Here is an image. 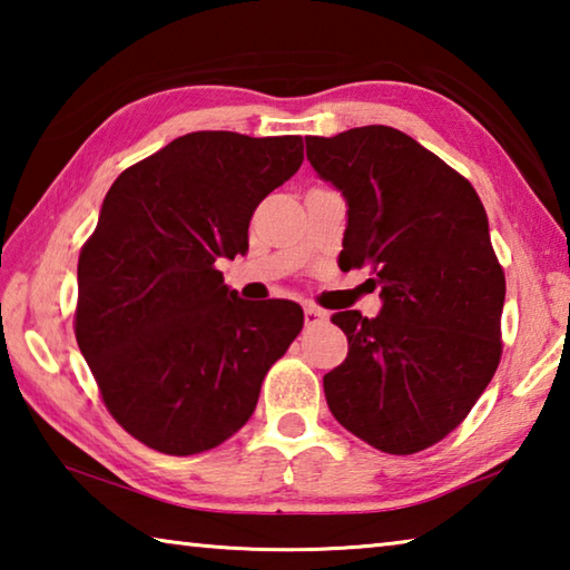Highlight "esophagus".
<instances>
[{"label":"esophagus","mask_w":570,"mask_h":570,"mask_svg":"<svg viewBox=\"0 0 570 570\" xmlns=\"http://www.w3.org/2000/svg\"><path fill=\"white\" fill-rule=\"evenodd\" d=\"M304 322H306V326H320L322 322H326V312H322V308H316V306H306Z\"/></svg>","instance_id":"34e87169"}]
</instances>
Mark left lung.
<instances>
[{
  "label": "left lung",
  "instance_id": "8db88e82",
  "mask_svg": "<svg viewBox=\"0 0 570 570\" xmlns=\"http://www.w3.org/2000/svg\"><path fill=\"white\" fill-rule=\"evenodd\" d=\"M306 158L346 200L342 268L370 266L382 312H340L346 360L324 374L336 422L412 455L468 417L503 342L505 274L475 188L387 125L306 138Z\"/></svg>",
  "mask_w": 570,
  "mask_h": 570
}]
</instances>
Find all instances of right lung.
I'll list each match as a JSON object with an SVG mask.
<instances>
[{"mask_svg":"<svg viewBox=\"0 0 570 570\" xmlns=\"http://www.w3.org/2000/svg\"><path fill=\"white\" fill-rule=\"evenodd\" d=\"M304 160L298 135H180L122 170L77 262V346L105 407L166 455L226 442L304 326L286 298L250 304L218 258L248 248L256 206Z\"/></svg>","mask_w":570,"mask_h":570,"instance_id":"1","label":"right lung"}]
</instances>
